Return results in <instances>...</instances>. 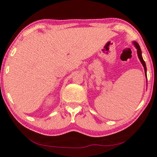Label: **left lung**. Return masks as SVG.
<instances>
[{
  "label": "left lung",
  "instance_id": "1",
  "mask_svg": "<svg viewBox=\"0 0 157 157\" xmlns=\"http://www.w3.org/2000/svg\"><path fill=\"white\" fill-rule=\"evenodd\" d=\"M133 44L135 45V47L137 48V53H138V58H139L140 62H141V64L144 67V70H145V73H146V63H145V61H144V59H143V57H142V55H141V49H140V48L139 46V45H138V43L136 42H133Z\"/></svg>",
  "mask_w": 157,
  "mask_h": 157
}]
</instances>
